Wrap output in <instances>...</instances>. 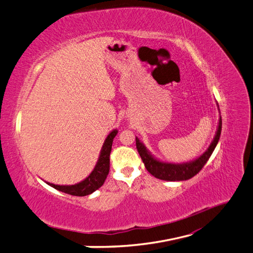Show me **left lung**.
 <instances>
[{"mask_svg":"<svg viewBox=\"0 0 253 253\" xmlns=\"http://www.w3.org/2000/svg\"><path fill=\"white\" fill-rule=\"evenodd\" d=\"M221 127L222 121L221 116H220L215 137H213L211 145L207 147V150L201 155V156L191 161H188V163L172 164L159 160L158 158L155 157L154 155H152V153L147 150L146 146L142 143L138 137H135V144H137V150L139 152L142 161H143L146 170L150 172L153 176L163 180H168V182L187 180L193 177L196 174H198L201 171V169L204 167V165L207 163V160L211 156V154L216 148V145L219 141L220 133H221Z\"/></svg>","mask_w":253,"mask_h":253,"instance_id":"8db88e82","label":"left lung"}]
</instances>
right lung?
<instances>
[{"label":"right lung","instance_id":"add662e5","mask_svg":"<svg viewBox=\"0 0 253 253\" xmlns=\"http://www.w3.org/2000/svg\"><path fill=\"white\" fill-rule=\"evenodd\" d=\"M118 129H113V130L108 134L103 145L101 147V151L99 154L98 160L94 168V170L90 172L89 175L81 180L80 183H77L75 185H55L52 183L46 182L49 186L53 187L54 189L60 190L62 192L71 194V196L77 197H84L88 196V194L93 193L105 183V180L109 174L110 170V153H111L112 148V142L116 134H118Z\"/></svg>","mask_w":253,"mask_h":253}]
</instances>
